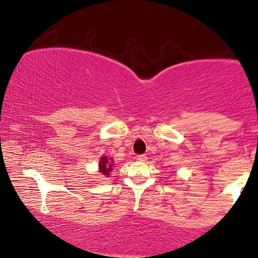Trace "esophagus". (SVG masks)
<instances>
[{
    "label": "esophagus",
    "instance_id": "1",
    "mask_svg": "<svg viewBox=\"0 0 258 258\" xmlns=\"http://www.w3.org/2000/svg\"><path fill=\"white\" fill-rule=\"evenodd\" d=\"M148 159V157L146 155H139L138 156V160L139 161H146Z\"/></svg>",
    "mask_w": 258,
    "mask_h": 258
}]
</instances>
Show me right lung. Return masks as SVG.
<instances>
[{"mask_svg": "<svg viewBox=\"0 0 258 258\" xmlns=\"http://www.w3.org/2000/svg\"><path fill=\"white\" fill-rule=\"evenodd\" d=\"M113 168V160L111 158H107L106 156L101 157L99 161V171L101 174L106 176L110 175V173Z\"/></svg>", "mask_w": 258, "mask_h": 258, "instance_id": "obj_1", "label": "right lung"}]
</instances>
